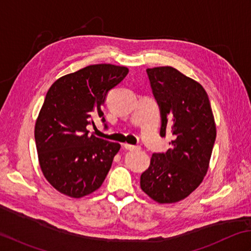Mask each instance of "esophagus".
I'll list each match as a JSON object with an SVG mask.
<instances>
[{
	"label": "esophagus",
	"instance_id": "1",
	"mask_svg": "<svg viewBox=\"0 0 251 251\" xmlns=\"http://www.w3.org/2000/svg\"><path fill=\"white\" fill-rule=\"evenodd\" d=\"M125 146V148L126 150H127V151H139V150H141V147L140 146H135V145H131V144H126L124 145Z\"/></svg>",
	"mask_w": 251,
	"mask_h": 251
}]
</instances>
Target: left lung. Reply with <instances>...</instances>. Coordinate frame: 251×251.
Listing matches in <instances>:
<instances>
[{"instance_id": "left-lung-1", "label": "left lung", "mask_w": 251, "mask_h": 251, "mask_svg": "<svg viewBox=\"0 0 251 251\" xmlns=\"http://www.w3.org/2000/svg\"><path fill=\"white\" fill-rule=\"evenodd\" d=\"M160 108V135L171 132L166 154H152L141 188L158 203L186 198L207 175L217 129L207 92L197 81L165 66L146 69Z\"/></svg>"}]
</instances>
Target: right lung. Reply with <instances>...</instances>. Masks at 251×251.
<instances>
[{
	"instance_id": "obj_1",
	"label": "right lung",
	"mask_w": 251,
	"mask_h": 251,
	"mask_svg": "<svg viewBox=\"0 0 251 251\" xmlns=\"http://www.w3.org/2000/svg\"><path fill=\"white\" fill-rule=\"evenodd\" d=\"M127 73L124 66L90 65L63 75L49 89L35 121L34 139L44 177L64 195H90L110 170L120 144L90 135L88 126L94 125V116L103 117L107 93Z\"/></svg>"
}]
</instances>
